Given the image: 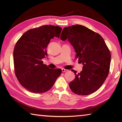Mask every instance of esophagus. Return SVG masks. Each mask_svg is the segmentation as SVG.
Returning a JSON list of instances; mask_svg holds the SVG:
<instances>
[{
	"mask_svg": "<svg viewBox=\"0 0 122 122\" xmlns=\"http://www.w3.org/2000/svg\"><path fill=\"white\" fill-rule=\"evenodd\" d=\"M68 71L67 69H64V68H62V72H65V71Z\"/></svg>",
	"mask_w": 122,
	"mask_h": 122,
	"instance_id": "obj_1",
	"label": "esophagus"
}]
</instances>
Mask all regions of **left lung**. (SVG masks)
Returning a JSON list of instances; mask_svg holds the SVG:
<instances>
[{
	"label": "left lung",
	"mask_w": 122,
	"mask_h": 122,
	"mask_svg": "<svg viewBox=\"0 0 122 122\" xmlns=\"http://www.w3.org/2000/svg\"><path fill=\"white\" fill-rule=\"evenodd\" d=\"M61 40L68 39L76 53V58L83 65L80 73L69 83L72 92L78 95H87L100 88L108 75L111 54L100 34L86 27L76 25L65 27Z\"/></svg>",
	"instance_id": "obj_1"
}]
</instances>
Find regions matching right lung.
Here are the masks:
<instances>
[{
  "mask_svg": "<svg viewBox=\"0 0 122 122\" xmlns=\"http://www.w3.org/2000/svg\"><path fill=\"white\" fill-rule=\"evenodd\" d=\"M62 28L44 25L26 32L16 43L13 51L14 71L22 86L33 93L45 92L52 87L61 75V69H50L42 59L54 37L60 38Z\"/></svg>",
  "mask_w": 122,
  "mask_h": 122,
  "instance_id": "add662e5",
  "label": "right lung"
}]
</instances>
